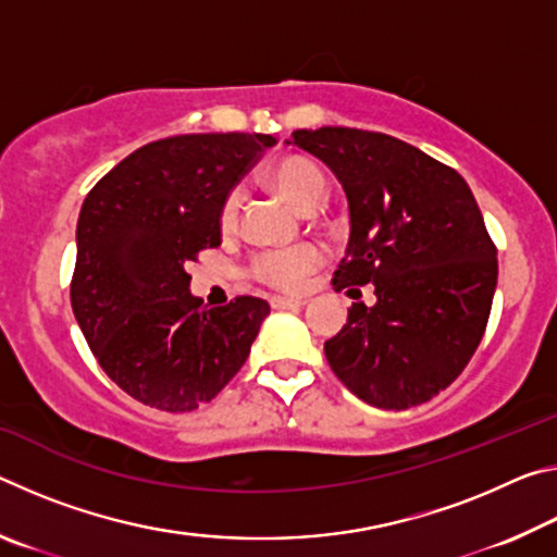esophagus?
<instances>
[{
	"instance_id": "esophagus-1",
	"label": "esophagus",
	"mask_w": 557,
	"mask_h": 557,
	"mask_svg": "<svg viewBox=\"0 0 557 557\" xmlns=\"http://www.w3.org/2000/svg\"><path fill=\"white\" fill-rule=\"evenodd\" d=\"M270 305L272 309H297V307H305L307 301L297 297H272Z\"/></svg>"
}]
</instances>
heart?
Instances as JSON below:
<instances>
[{
  "instance_id": "b5f03b06",
  "label": "heart",
  "mask_w": 557,
  "mask_h": 557,
  "mask_svg": "<svg viewBox=\"0 0 557 557\" xmlns=\"http://www.w3.org/2000/svg\"><path fill=\"white\" fill-rule=\"evenodd\" d=\"M270 184L277 188L282 199H287L295 209L312 213L326 191V176L322 166L307 157H285L270 169ZM240 194L231 191L223 199L219 223L223 231H233L238 223ZM324 252L312 243L295 245V248L262 250L252 258V275L270 287L297 292L305 287L307 277L322 265Z\"/></svg>"
}]
</instances>
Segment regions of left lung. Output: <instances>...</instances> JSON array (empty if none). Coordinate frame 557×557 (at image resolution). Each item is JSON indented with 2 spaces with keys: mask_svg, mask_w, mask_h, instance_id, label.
<instances>
[{
  "mask_svg": "<svg viewBox=\"0 0 557 557\" xmlns=\"http://www.w3.org/2000/svg\"><path fill=\"white\" fill-rule=\"evenodd\" d=\"M292 145L342 182L351 235L336 292L373 285L324 344L348 391L383 410L428 403L465 371L492 312L498 260L474 194L455 169L383 132L319 127Z\"/></svg>",
  "mask_w": 557,
  "mask_h": 557,
  "instance_id": "8db88e82",
  "label": "left lung"
}]
</instances>
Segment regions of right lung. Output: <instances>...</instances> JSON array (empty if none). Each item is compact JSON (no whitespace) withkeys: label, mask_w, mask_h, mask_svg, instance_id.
<instances>
[{"label":"right lung","mask_w":557,"mask_h":557,"mask_svg":"<svg viewBox=\"0 0 557 557\" xmlns=\"http://www.w3.org/2000/svg\"><path fill=\"white\" fill-rule=\"evenodd\" d=\"M272 135L213 132L139 147L90 188L78 215L71 307L100 369L166 412L211 403L243 369L270 305L203 307L188 262L221 245L219 213Z\"/></svg>","instance_id":"obj_1"}]
</instances>
